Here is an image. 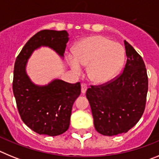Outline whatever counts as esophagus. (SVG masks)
<instances>
[{"label":"esophagus","instance_id":"obj_1","mask_svg":"<svg viewBox=\"0 0 159 159\" xmlns=\"http://www.w3.org/2000/svg\"><path fill=\"white\" fill-rule=\"evenodd\" d=\"M87 89H88V87H87L86 84H81V92H82L83 94H85Z\"/></svg>","mask_w":159,"mask_h":159}]
</instances>
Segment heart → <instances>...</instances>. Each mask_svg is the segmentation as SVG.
<instances>
[{
	"label": "heart",
	"instance_id": "heart-1",
	"mask_svg": "<svg viewBox=\"0 0 159 159\" xmlns=\"http://www.w3.org/2000/svg\"><path fill=\"white\" fill-rule=\"evenodd\" d=\"M73 56L68 57L72 71L80 74L82 66H88V78L99 85L111 80L124 61L122 46L102 36L84 38L73 48Z\"/></svg>",
	"mask_w": 159,
	"mask_h": 159
}]
</instances>
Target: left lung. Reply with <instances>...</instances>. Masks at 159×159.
<instances>
[{
	"label": "left lung",
	"instance_id": "obj_1",
	"mask_svg": "<svg viewBox=\"0 0 159 159\" xmlns=\"http://www.w3.org/2000/svg\"><path fill=\"white\" fill-rule=\"evenodd\" d=\"M127 60L123 72L115 80L87 90L94 125L106 136L127 133L145 110L148 78L143 60L124 40Z\"/></svg>",
	"mask_w": 159,
	"mask_h": 159
}]
</instances>
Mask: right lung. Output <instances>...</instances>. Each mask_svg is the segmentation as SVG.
Returning <instances> with one entry per match:
<instances>
[{
	"mask_svg": "<svg viewBox=\"0 0 159 159\" xmlns=\"http://www.w3.org/2000/svg\"><path fill=\"white\" fill-rule=\"evenodd\" d=\"M67 31L42 30L25 43L15 62L12 90L20 118L39 134L57 136L68 129L71 108L80 96L81 86L54 79L48 84L32 81L26 67L34 51L48 47L62 59L69 37Z\"/></svg>",
	"mask_w": 159,
	"mask_h": 159,
	"instance_id": "1",
	"label": "right lung"
}]
</instances>
